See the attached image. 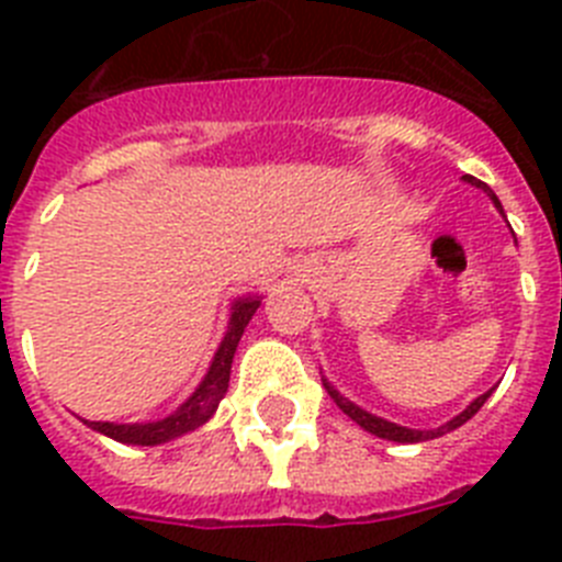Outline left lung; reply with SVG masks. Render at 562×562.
<instances>
[{
	"label": "left lung",
	"instance_id": "left-lung-1",
	"mask_svg": "<svg viewBox=\"0 0 562 562\" xmlns=\"http://www.w3.org/2000/svg\"><path fill=\"white\" fill-rule=\"evenodd\" d=\"M464 180L470 182V186L481 188V191H484L486 196H490V200L495 202V207H498V211L504 213V207H501V202H498V196H495V193H493V188L486 186V182L475 180V177H464ZM324 385H326V391H329L331 400L337 402V408H340L342 414H346V416H351V419H355L362 430H369V434L380 436V439L402 441V445H414V441H428V439H436V436H445V434H450V430L461 428V425H464L467 419H473V416L479 414V408H481V405H484V402H486V396L493 394V391H486V394H481L479 400L470 402V405H467V408L461 411L459 416H453V419H450L448 425H441V428H436V430H414V428H402V425H394V422L380 419V416L369 414V411L357 408L355 402H349V400H346V396L337 394V391L331 389V385H329V382H326V380H324Z\"/></svg>",
	"mask_w": 562,
	"mask_h": 562
}]
</instances>
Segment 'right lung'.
I'll use <instances>...</instances> for the list:
<instances>
[{
	"label": "right lung",
	"mask_w": 562,
	"mask_h": 562,
	"mask_svg": "<svg viewBox=\"0 0 562 562\" xmlns=\"http://www.w3.org/2000/svg\"><path fill=\"white\" fill-rule=\"evenodd\" d=\"M261 306L258 297H238L233 304L231 324H227L225 340L220 342V349L213 355L211 369H207L205 380L200 382V389L193 391L180 408L173 411L171 416L160 422H134V425H114V422H87L89 428L98 430V434L109 436L114 441H123V445H162V441H171L182 434H191L200 425H205L213 416V411L220 408L222 396L227 394V382H231V362L236 355V346L245 335V326L250 324V317L256 315V310Z\"/></svg>",
	"instance_id": "obj_1"
}]
</instances>
